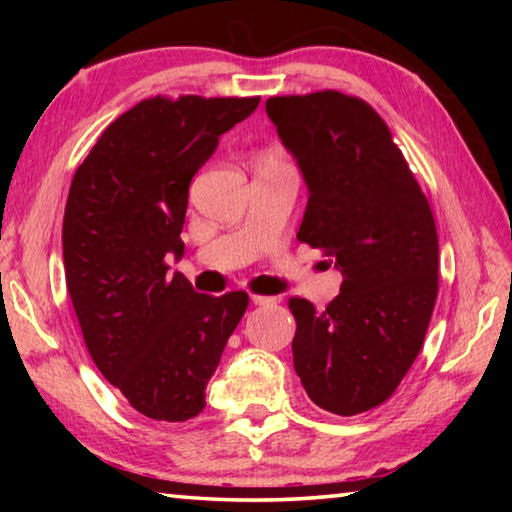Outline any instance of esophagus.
Returning a JSON list of instances; mask_svg holds the SVG:
<instances>
[{
    "mask_svg": "<svg viewBox=\"0 0 512 512\" xmlns=\"http://www.w3.org/2000/svg\"><path fill=\"white\" fill-rule=\"evenodd\" d=\"M250 302H253V305H259V307H266V305H275V298L257 296V293H253V296H250Z\"/></svg>",
    "mask_w": 512,
    "mask_h": 512,
    "instance_id": "esophagus-1",
    "label": "esophagus"
}]
</instances>
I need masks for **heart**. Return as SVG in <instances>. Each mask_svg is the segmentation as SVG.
Masks as SVG:
<instances>
[{
  "instance_id": "obj_1",
  "label": "heart",
  "mask_w": 512,
  "mask_h": 512,
  "mask_svg": "<svg viewBox=\"0 0 512 512\" xmlns=\"http://www.w3.org/2000/svg\"><path fill=\"white\" fill-rule=\"evenodd\" d=\"M264 160H275V158H273V155H266V158H264Z\"/></svg>"
}]
</instances>
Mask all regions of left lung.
Segmentation results:
<instances>
[{"label":"left lung","instance_id":"left-lung-1","mask_svg":"<svg viewBox=\"0 0 512 512\" xmlns=\"http://www.w3.org/2000/svg\"><path fill=\"white\" fill-rule=\"evenodd\" d=\"M266 115L307 185L298 239L343 275L318 311L291 298L293 366L309 400L357 415L395 393L422 348L438 296V235L427 196L366 101L336 90L271 97Z\"/></svg>","mask_w":512,"mask_h":512}]
</instances>
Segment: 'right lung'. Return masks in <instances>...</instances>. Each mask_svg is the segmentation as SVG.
Returning a JSON list of instances; mask_svg holds the SVG:
<instances>
[{"label":"right lung","mask_w":512,"mask_h":512,"mask_svg":"<svg viewBox=\"0 0 512 512\" xmlns=\"http://www.w3.org/2000/svg\"><path fill=\"white\" fill-rule=\"evenodd\" d=\"M259 97L144 99L101 133L74 173L63 219L65 280L101 375L151 420L185 422L248 307L205 296L167 259L185 255L189 183Z\"/></svg>","instance_id":"right-lung-1"}]
</instances>
